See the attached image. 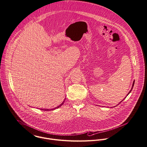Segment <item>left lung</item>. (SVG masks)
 <instances>
[{
  "label": "left lung",
  "mask_w": 147,
  "mask_h": 147,
  "mask_svg": "<svg viewBox=\"0 0 147 147\" xmlns=\"http://www.w3.org/2000/svg\"><path fill=\"white\" fill-rule=\"evenodd\" d=\"M134 84H135V81H134V82H133V84H132V88H131V90H130V91H129V93H128V94H127V96H128V94H129V93H131V91H132V89H133V87H134ZM127 96H126V97H125V98H124V99H123V100H122V101H121V102H120V103H119V104H120V103H121V102H122V101H123V100H124V99H125V98H126V97H127ZM119 104H118V105H119ZM117 105H116V106H117Z\"/></svg>",
  "instance_id": "obj_1"
}]
</instances>
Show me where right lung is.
<instances>
[{
	"instance_id": "right-lung-1",
	"label": "right lung",
	"mask_w": 147,
	"mask_h": 147,
	"mask_svg": "<svg viewBox=\"0 0 147 147\" xmlns=\"http://www.w3.org/2000/svg\"><path fill=\"white\" fill-rule=\"evenodd\" d=\"M65 99L66 98H65ZM65 100L63 101V102L61 104H60L59 106H58L57 107H56V108H53V109H40L42 111H50V110H54V109H57V108H59L60 107H61L63 104V103H64V102H65Z\"/></svg>"
}]
</instances>
